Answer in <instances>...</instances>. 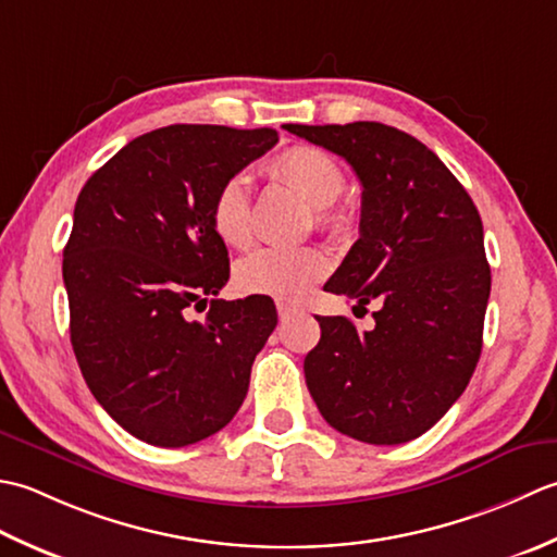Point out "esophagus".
Listing matches in <instances>:
<instances>
[{
	"label": "esophagus",
	"instance_id": "esophagus-1",
	"mask_svg": "<svg viewBox=\"0 0 557 557\" xmlns=\"http://www.w3.org/2000/svg\"><path fill=\"white\" fill-rule=\"evenodd\" d=\"M276 308H278V317H281V322H286V320H290L293 314H298V312H300V308H295V305H290V302H278Z\"/></svg>",
	"mask_w": 557,
	"mask_h": 557
}]
</instances>
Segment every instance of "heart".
Listing matches in <instances>:
<instances>
[{"label":"heart","mask_w":557,"mask_h":557,"mask_svg":"<svg viewBox=\"0 0 557 557\" xmlns=\"http://www.w3.org/2000/svg\"><path fill=\"white\" fill-rule=\"evenodd\" d=\"M271 183L286 185L314 209L317 228L342 231L348 215L336 207L344 195L346 175L332 156L314 146H290L264 165ZM211 228L225 245L245 247L252 240V203L247 180L233 175L213 191L209 209ZM329 257L317 247H264L245 257L235 281L245 293L276 300H300L317 281L329 274Z\"/></svg>","instance_id":"1"}]
</instances>
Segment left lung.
I'll return each mask as SVG.
<instances>
[{
	"mask_svg": "<svg viewBox=\"0 0 557 557\" xmlns=\"http://www.w3.org/2000/svg\"><path fill=\"white\" fill-rule=\"evenodd\" d=\"M342 156L362 185L360 237L324 290L377 302L374 329L317 317L305 382L324 421L368 445L433 428L467 389L483 348L491 267L469 191L411 134L380 122L283 124Z\"/></svg>",
	"mask_w": 557,
	"mask_h": 557,
	"instance_id": "left-lung-1",
	"label": "left lung"
}]
</instances>
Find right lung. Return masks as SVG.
I'll return each instance as SVG.
<instances>
[{
    "label": "right lung",
    "mask_w": 557,
    "mask_h": 557,
    "mask_svg": "<svg viewBox=\"0 0 557 557\" xmlns=\"http://www.w3.org/2000/svg\"><path fill=\"white\" fill-rule=\"evenodd\" d=\"M276 129L170 124L136 136L88 177L62 276L74 356L96 401L129 435L187 447L233 421L276 326L271 298L211 300L231 276L209 209L223 180Z\"/></svg>",
    "instance_id": "1"
}]
</instances>
